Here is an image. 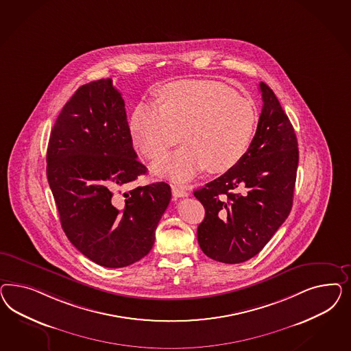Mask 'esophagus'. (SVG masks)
<instances>
[{
    "instance_id": "34e87169",
    "label": "esophagus",
    "mask_w": 351,
    "mask_h": 351,
    "mask_svg": "<svg viewBox=\"0 0 351 351\" xmlns=\"http://www.w3.org/2000/svg\"><path fill=\"white\" fill-rule=\"evenodd\" d=\"M172 194L175 198H181V197H186L188 191H184L182 188H179L176 185H172Z\"/></svg>"
}]
</instances>
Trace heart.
Wrapping results in <instances>:
<instances>
[{"mask_svg": "<svg viewBox=\"0 0 351 351\" xmlns=\"http://www.w3.org/2000/svg\"><path fill=\"white\" fill-rule=\"evenodd\" d=\"M165 103L140 101L130 131L141 154L157 158L180 143L186 145L153 166L158 175L185 181L207 167L225 172L243 157L254 135L252 106L213 81H180L163 90Z\"/></svg>", "mask_w": 351, "mask_h": 351, "instance_id": "heart-1", "label": "heart"}]
</instances>
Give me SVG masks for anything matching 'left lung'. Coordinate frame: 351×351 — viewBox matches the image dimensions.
Segmentation results:
<instances>
[{"mask_svg":"<svg viewBox=\"0 0 351 351\" xmlns=\"http://www.w3.org/2000/svg\"><path fill=\"white\" fill-rule=\"evenodd\" d=\"M263 109L243 157L194 191L204 207L197 238L204 255L239 264L257 255L286 221L293 203L298 138L276 94L261 82Z\"/></svg>","mask_w":351,"mask_h":351,"instance_id":"left-lung-1","label":"left lung"}]
</instances>
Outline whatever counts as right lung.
<instances>
[{"instance_id": "right-lung-1", "label": "right lung", "mask_w": 351, "mask_h": 351, "mask_svg": "<svg viewBox=\"0 0 351 351\" xmlns=\"http://www.w3.org/2000/svg\"><path fill=\"white\" fill-rule=\"evenodd\" d=\"M46 160L64 233L82 255L113 269L148 255L171 188L160 181L123 191L147 167L132 148L125 100L110 78L81 86L66 101Z\"/></svg>"}]
</instances>
